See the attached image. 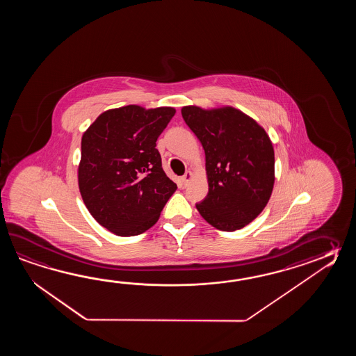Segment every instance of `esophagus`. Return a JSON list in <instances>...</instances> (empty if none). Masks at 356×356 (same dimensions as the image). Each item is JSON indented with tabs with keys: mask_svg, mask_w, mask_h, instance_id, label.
I'll return each mask as SVG.
<instances>
[{
	"mask_svg": "<svg viewBox=\"0 0 356 356\" xmlns=\"http://www.w3.org/2000/svg\"><path fill=\"white\" fill-rule=\"evenodd\" d=\"M192 178H193V173H192L191 170H187V172H186V175L181 177V181H183V184H184V186H187V184H188L189 183V181H191Z\"/></svg>",
	"mask_w": 356,
	"mask_h": 356,
	"instance_id": "34e87169",
	"label": "esophagus"
}]
</instances>
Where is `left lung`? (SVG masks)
Masks as SVG:
<instances>
[{"mask_svg": "<svg viewBox=\"0 0 356 356\" xmlns=\"http://www.w3.org/2000/svg\"><path fill=\"white\" fill-rule=\"evenodd\" d=\"M181 117L202 144L209 193L197 210L210 225L234 232L265 209L275 183V152L268 135L233 106L181 108Z\"/></svg>", "mask_w": 356, "mask_h": 356, "instance_id": "1", "label": "left lung"}]
</instances>
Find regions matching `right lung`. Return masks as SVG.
<instances>
[{"instance_id": "1", "label": "right lung", "mask_w": 356, "mask_h": 356, "mask_svg": "<svg viewBox=\"0 0 356 356\" xmlns=\"http://www.w3.org/2000/svg\"><path fill=\"white\" fill-rule=\"evenodd\" d=\"M175 114L172 106H121L99 115L83 132L79 189L91 216L113 234L146 232L177 189L156 146Z\"/></svg>"}]
</instances>
